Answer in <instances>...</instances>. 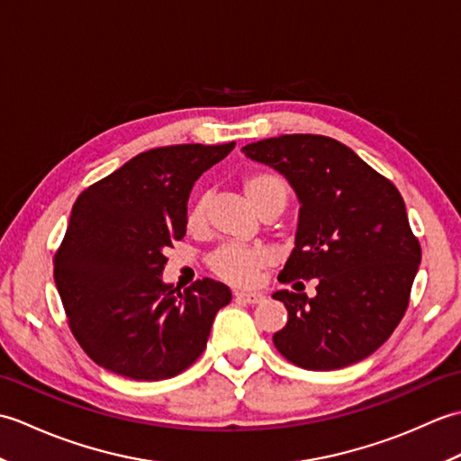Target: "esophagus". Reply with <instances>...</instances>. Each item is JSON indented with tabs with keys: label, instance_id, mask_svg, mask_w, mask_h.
Masks as SVG:
<instances>
[{
	"label": "esophagus",
	"instance_id": "34e87169",
	"mask_svg": "<svg viewBox=\"0 0 461 461\" xmlns=\"http://www.w3.org/2000/svg\"><path fill=\"white\" fill-rule=\"evenodd\" d=\"M236 299H238V301H243V303H249V305H256V303H261V301L266 299V297H263L261 293H248V291H238V293H236Z\"/></svg>",
	"mask_w": 461,
	"mask_h": 461
}]
</instances>
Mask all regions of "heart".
Returning a JSON list of instances; mask_svg holds the SVG:
<instances>
[{
  "instance_id": "heart-1",
  "label": "heart",
  "mask_w": 461,
  "mask_h": 461,
  "mask_svg": "<svg viewBox=\"0 0 461 461\" xmlns=\"http://www.w3.org/2000/svg\"><path fill=\"white\" fill-rule=\"evenodd\" d=\"M249 203L259 213L267 210H283L287 203V184L277 174L271 172H251L241 182ZM185 228L190 231H202L205 228L203 202H195L185 213ZM273 253L261 246H221L208 258V266L231 285H253L258 281L261 269L271 266Z\"/></svg>"
}]
</instances>
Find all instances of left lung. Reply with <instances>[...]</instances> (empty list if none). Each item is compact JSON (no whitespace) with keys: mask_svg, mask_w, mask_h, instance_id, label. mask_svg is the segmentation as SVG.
Segmentation results:
<instances>
[{"mask_svg":"<svg viewBox=\"0 0 461 461\" xmlns=\"http://www.w3.org/2000/svg\"><path fill=\"white\" fill-rule=\"evenodd\" d=\"M241 152L285 176L301 203L295 248L279 281H319L312 299L273 293L289 312L273 345L305 370L370 357L402 321L422 259L402 195L329 136L283 134Z\"/></svg>","mask_w":461,"mask_h":461,"instance_id":"left-lung-1","label":"left lung"}]
</instances>
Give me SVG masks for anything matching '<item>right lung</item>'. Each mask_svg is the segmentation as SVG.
I'll return each mask as SVG.
<instances>
[{
	"instance_id": "add662e5",
	"label": "right lung",
	"mask_w": 461,
	"mask_h": 461,
	"mask_svg": "<svg viewBox=\"0 0 461 461\" xmlns=\"http://www.w3.org/2000/svg\"><path fill=\"white\" fill-rule=\"evenodd\" d=\"M236 142L146 150L77 198L53 258L59 295L77 342L96 365L132 380H164L194 365L228 285L162 281L166 248L185 236L194 182Z\"/></svg>"
}]
</instances>
